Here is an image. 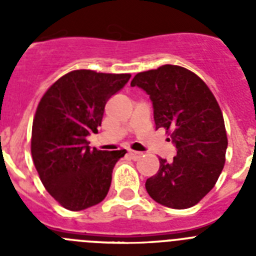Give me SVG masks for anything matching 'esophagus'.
Masks as SVG:
<instances>
[{
  "label": "esophagus",
  "instance_id": "esophagus-1",
  "mask_svg": "<svg viewBox=\"0 0 256 256\" xmlns=\"http://www.w3.org/2000/svg\"><path fill=\"white\" fill-rule=\"evenodd\" d=\"M128 155H130L133 160H137V159H140V158H141L142 154H141V152H138V151L128 150Z\"/></svg>",
  "mask_w": 256,
  "mask_h": 256
}]
</instances>
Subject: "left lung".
Listing matches in <instances>:
<instances>
[{
  "label": "left lung",
  "instance_id": "1",
  "mask_svg": "<svg viewBox=\"0 0 256 256\" xmlns=\"http://www.w3.org/2000/svg\"><path fill=\"white\" fill-rule=\"evenodd\" d=\"M130 86L150 94L155 126L170 136L177 155L160 158L159 170L146 180L148 195L172 209H187L216 186L226 162L224 119L206 83L178 65L136 74Z\"/></svg>",
  "mask_w": 256,
  "mask_h": 256
}]
</instances>
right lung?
I'll list each match as a JSON object with an SVG mask.
<instances>
[{"label": "right lung", "mask_w": 256, "mask_h": 256, "mask_svg": "<svg viewBox=\"0 0 256 256\" xmlns=\"http://www.w3.org/2000/svg\"><path fill=\"white\" fill-rule=\"evenodd\" d=\"M130 78V74L73 70L58 78L38 104L32 158L44 188L65 209H87L108 195L114 165L126 151L91 148L87 136L97 132L108 100Z\"/></svg>", "instance_id": "1"}]
</instances>
